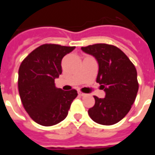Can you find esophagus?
I'll list each match as a JSON object with an SVG mask.
<instances>
[{
    "instance_id": "1",
    "label": "esophagus",
    "mask_w": 155,
    "mask_h": 155,
    "mask_svg": "<svg viewBox=\"0 0 155 155\" xmlns=\"http://www.w3.org/2000/svg\"><path fill=\"white\" fill-rule=\"evenodd\" d=\"M78 94H79V95H80V96H84V95H85V94H84V93H82V92H81V91H80Z\"/></svg>"
}]
</instances>
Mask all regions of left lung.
Returning a JSON list of instances; mask_svg holds the SVG:
<instances>
[{
    "label": "left lung",
    "mask_w": 155,
    "mask_h": 155,
    "mask_svg": "<svg viewBox=\"0 0 155 155\" xmlns=\"http://www.w3.org/2000/svg\"><path fill=\"white\" fill-rule=\"evenodd\" d=\"M93 55L99 64L96 82L105 92V97L94 96V105L88 114L94 122L111 125L125 116L135 101L139 83L134 64L120 49L107 44L81 47Z\"/></svg>",
    "instance_id": "obj_1"
}]
</instances>
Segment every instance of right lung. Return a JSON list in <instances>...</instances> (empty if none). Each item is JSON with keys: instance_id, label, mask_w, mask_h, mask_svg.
Returning <instances> with one entry per match:
<instances>
[{"instance_id": "1", "label": "right lung", "mask_w": 155, "mask_h": 155, "mask_svg": "<svg viewBox=\"0 0 155 155\" xmlns=\"http://www.w3.org/2000/svg\"><path fill=\"white\" fill-rule=\"evenodd\" d=\"M74 46L45 44L24 59L19 68L18 90L25 111L35 122L52 126L67 116L75 90L55 87L54 79L62 73L61 61Z\"/></svg>"}]
</instances>
